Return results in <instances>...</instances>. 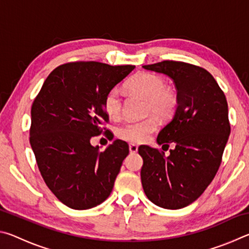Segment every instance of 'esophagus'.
<instances>
[{"instance_id": "esophagus-1", "label": "esophagus", "mask_w": 249, "mask_h": 249, "mask_svg": "<svg viewBox=\"0 0 249 249\" xmlns=\"http://www.w3.org/2000/svg\"><path fill=\"white\" fill-rule=\"evenodd\" d=\"M128 148H129V153H130V154H135V153H137L138 146L135 145V144H129Z\"/></svg>"}]
</instances>
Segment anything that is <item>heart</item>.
<instances>
[{
  "label": "heart",
  "instance_id": "obj_1",
  "mask_svg": "<svg viewBox=\"0 0 249 249\" xmlns=\"http://www.w3.org/2000/svg\"><path fill=\"white\" fill-rule=\"evenodd\" d=\"M166 82L154 73H140L135 75L127 83L128 90L140 94L147 100V113H154L160 117L169 116L176 107L175 94L166 89ZM104 109L109 117L120 116L122 112V96L117 88L109 90L104 98ZM158 123L155 117L142 121H130L117 128V136L122 140L142 142L157 129Z\"/></svg>",
  "mask_w": 249,
  "mask_h": 249
}]
</instances>
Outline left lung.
Here are the masks:
<instances>
[{"mask_svg": "<svg viewBox=\"0 0 249 249\" xmlns=\"http://www.w3.org/2000/svg\"><path fill=\"white\" fill-rule=\"evenodd\" d=\"M142 68L174 81L177 107L160 130L157 144L169 147L168 157L158 149L141 146L144 163L142 189L154 204L178 210L191 204L212 182L221 165L231 133L224 93L209 71L179 61H162Z\"/></svg>", "mask_w": 249, "mask_h": 249, "instance_id": "left-lung-1", "label": "left lung"}]
</instances>
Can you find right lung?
<instances>
[{
    "label": "right lung",
    "instance_id": "obj_1",
    "mask_svg": "<svg viewBox=\"0 0 249 249\" xmlns=\"http://www.w3.org/2000/svg\"><path fill=\"white\" fill-rule=\"evenodd\" d=\"M134 68L94 61L59 66L34 101L29 142L37 165L48 188L71 209H92L111 195L128 145L116 140L100 151L90 140L108 121L105 95Z\"/></svg>",
    "mask_w": 249,
    "mask_h": 249
}]
</instances>
